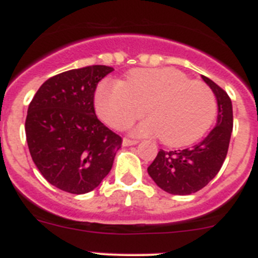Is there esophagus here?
Wrapping results in <instances>:
<instances>
[{"mask_svg": "<svg viewBox=\"0 0 258 258\" xmlns=\"http://www.w3.org/2000/svg\"><path fill=\"white\" fill-rule=\"evenodd\" d=\"M135 144H138V140H131V139H127V138L123 139V145H124V147H130V145H135Z\"/></svg>", "mask_w": 258, "mask_h": 258, "instance_id": "esophagus-1", "label": "esophagus"}]
</instances>
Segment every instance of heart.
I'll use <instances>...</instances> for the list:
<instances>
[{
  "label": "heart",
  "mask_w": 258,
  "mask_h": 258,
  "mask_svg": "<svg viewBox=\"0 0 258 258\" xmlns=\"http://www.w3.org/2000/svg\"><path fill=\"white\" fill-rule=\"evenodd\" d=\"M144 109L151 119L136 128L138 135L158 134L166 145L183 147L209 130L217 100L207 84L170 67L132 70L124 83L104 82L96 92L97 114L113 128L131 126Z\"/></svg>",
  "instance_id": "heart-1"
}]
</instances>
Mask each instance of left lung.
<instances>
[{
    "mask_svg": "<svg viewBox=\"0 0 258 258\" xmlns=\"http://www.w3.org/2000/svg\"><path fill=\"white\" fill-rule=\"evenodd\" d=\"M203 79L217 97L216 127L191 148L179 151L160 149L148 167V174L154 183L172 195H191L200 191L218 174L227 156L234 122L231 98L209 78L203 76Z\"/></svg>",
    "mask_w": 258,
    "mask_h": 258,
    "instance_id": "1",
    "label": "left lung"
}]
</instances>
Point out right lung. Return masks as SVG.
<instances>
[{
  "instance_id": "right-lung-1",
  "label": "right lung",
  "mask_w": 258,
  "mask_h": 258,
  "mask_svg": "<svg viewBox=\"0 0 258 258\" xmlns=\"http://www.w3.org/2000/svg\"><path fill=\"white\" fill-rule=\"evenodd\" d=\"M113 67H82L51 76L36 92L26 118L27 144L41 175L62 191L98 187L113 166L122 138L95 113L98 82Z\"/></svg>"
}]
</instances>
